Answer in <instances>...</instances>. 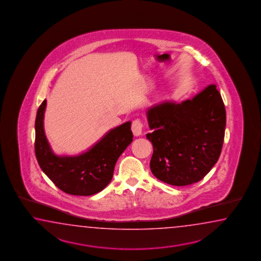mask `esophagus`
Instances as JSON below:
<instances>
[{"mask_svg":"<svg viewBox=\"0 0 261 261\" xmlns=\"http://www.w3.org/2000/svg\"><path fill=\"white\" fill-rule=\"evenodd\" d=\"M132 130L134 136H140L143 130V123L140 119H135L132 124Z\"/></svg>","mask_w":261,"mask_h":261,"instance_id":"34e87169","label":"esophagus"}]
</instances>
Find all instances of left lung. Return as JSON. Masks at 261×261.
Listing matches in <instances>:
<instances>
[{"label":"left lung","mask_w":261,"mask_h":261,"mask_svg":"<svg viewBox=\"0 0 261 261\" xmlns=\"http://www.w3.org/2000/svg\"><path fill=\"white\" fill-rule=\"evenodd\" d=\"M153 144L151 172L159 180L183 187L211 171L221 153L226 109L216 85L181 103L164 101L146 113Z\"/></svg>","instance_id":"obj_1"}]
</instances>
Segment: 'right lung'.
<instances>
[{"mask_svg": "<svg viewBox=\"0 0 261 261\" xmlns=\"http://www.w3.org/2000/svg\"><path fill=\"white\" fill-rule=\"evenodd\" d=\"M44 100L35 119V155L42 171L67 194H96L111 182L118 158L133 142L132 122L124 123L106 133L99 142L78 155L53 153L44 130Z\"/></svg>", "mask_w": 261, "mask_h": 261, "instance_id": "1", "label": "right lung"}]
</instances>
